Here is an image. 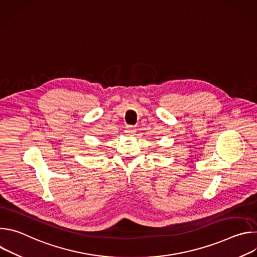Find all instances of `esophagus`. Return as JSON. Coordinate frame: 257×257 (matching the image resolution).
Here are the masks:
<instances>
[{
    "mask_svg": "<svg viewBox=\"0 0 257 257\" xmlns=\"http://www.w3.org/2000/svg\"><path fill=\"white\" fill-rule=\"evenodd\" d=\"M136 132V129L133 126H127L125 129V134L126 135H134Z\"/></svg>",
    "mask_w": 257,
    "mask_h": 257,
    "instance_id": "34e87169",
    "label": "esophagus"
}]
</instances>
